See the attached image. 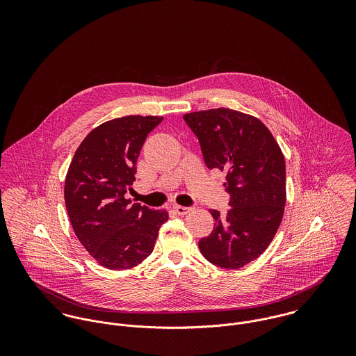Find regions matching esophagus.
Here are the masks:
<instances>
[{"instance_id":"34e87169","label":"esophagus","mask_w":356,"mask_h":356,"mask_svg":"<svg viewBox=\"0 0 356 356\" xmlns=\"http://www.w3.org/2000/svg\"><path fill=\"white\" fill-rule=\"evenodd\" d=\"M172 209H174L175 213H178L181 216H184V215H186V213H189L192 211L191 207H182V205H172Z\"/></svg>"}]
</instances>
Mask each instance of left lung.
<instances>
[{
    "mask_svg": "<svg viewBox=\"0 0 356 356\" xmlns=\"http://www.w3.org/2000/svg\"><path fill=\"white\" fill-rule=\"evenodd\" d=\"M197 136L209 170L226 172L230 209H209L213 230L199 241L204 257L229 270L263 254L273 241L286 203L285 159L271 131L252 115L213 108L184 115Z\"/></svg>",
    "mask_w": 356,
    "mask_h": 356,
    "instance_id": "left-lung-1",
    "label": "left lung"
}]
</instances>
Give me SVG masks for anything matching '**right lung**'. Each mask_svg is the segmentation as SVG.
<instances>
[{
  "mask_svg": "<svg viewBox=\"0 0 356 356\" xmlns=\"http://www.w3.org/2000/svg\"><path fill=\"white\" fill-rule=\"evenodd\" d=\"M161 116L130 115L93 129L67 171L64 200L83 248L109 270L138 266L152 254L165 209L131 204L124 195L136 179L137 159Z\"/></svg>",
  "mask_w": 356,
  "mask_h": 356,
  "instance_id": "add662e5",
  "label": "right lung"
}]
</instances>
